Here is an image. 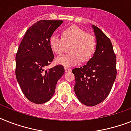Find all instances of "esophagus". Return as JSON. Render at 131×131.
<instances>
[{
	"label": "esophagus",
	"instance_id": "1",
	"mask_svg": "<svg viewBox=\"0 0 131 131\" xmlns=\"http://www.w3.org/2000/svg\"><path fill=\"white\" fill-rule=\"evenodd\" d=\"M64 71H65L66 73H67V72H69V71H71V69H69V68L67 67H64Z\"/></svg>",
	"mask_w": 131,
	"mask_h": 131
}]
</instances>
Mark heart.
Segmentation results:
<instances>
[{"instance_id":"b5f03b06","label":"heart","mask_w":131,"mask_h":131,"mask_svg":"<svg viewBox=\"0 0 131 131\" xmlns=\"http://www.w3.org/2000/svg\"><path fill=\"white\" fill-rule=\"evenodd\" d=\"M71 43L69 48L71 52L56 58V63L67 67L76 65L81 60L83 62L87 61L95 51L94 37L75 25L66 28L62 32V38L54 34L49 39V46L56 54H60L64 48V43Z\"/></svg>"}]
</instances>
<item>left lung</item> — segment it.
<instances>
[{"mask_svg": "<svg viewBox=\"0 0 131 131\" xmlns=\"http://www.w3.org/2000/svg\"><path fill=\"white\" fill-rule=\"evenodd\" d=\"M96 37L93 56L83 67L72 70L74 90L82 104L93 106L108 97L116 77V58L112 42L100 29L92 25Z\"/></svg>", "mask_w": 131, "mask_h": 131, "instance_id": "8db88e82", "label": "left lung"}]
</instances>
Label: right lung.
Returning <instances> with one entry per match:
<instances>
[{
	"instance_id": "1",
	"label": "right lung",
	"mask_w": 131,
	"mask_h": 131,
	"mask_svg": "<svg viewBox=\"0 0 131 131\" xmlns=\"http://www.w3.org/2000/svg\"><path fill=\"white\" fill-rule=\"evenodd\" d=\"M63 21L40 20L28 29L16 54L15 75L23 94L35 104L47 102L64 73L58 64L46 70L54 59L49 39Z\"/></svg>"
}]
</instances>
